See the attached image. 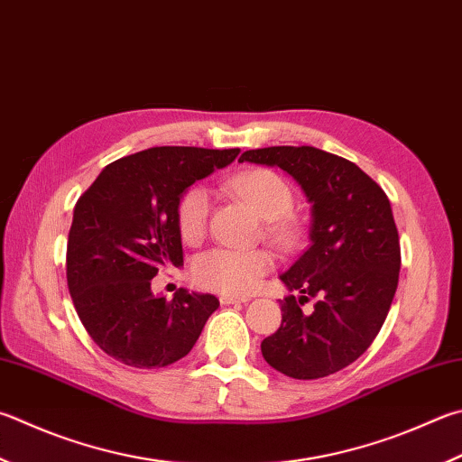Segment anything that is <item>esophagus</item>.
Returning <instances> with one entry per match:
<instances>
[{
	"mask_svg": "<svg viewBox=\"0 0 462 462\" xmlns=\"http://www.w3.org/2000/svg\"><path fill=\"white\" fill-rule=\"evenodd\" d=\"M246 297H228V295H224V297H220V303L222 305H240V303H246Z\"/></svg>",
	"mask_w": 462,
	"mask_h": 462,
	"instance_id": "obj_1",
	"label": "esophagus"
}]
</instances>
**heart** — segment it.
Instances as JSON below:
<instances>
[{"label": "heart", "instance_id": "obj_1", "mask_svg": "<svg viewBox=\"0 0 462 462\" xmlns=\"http://www.w3.org/2000/svg\"><path fill=\"white\" fill-rule=\"evenodd\" d=\"M234 194L256 209L268 222V236L282 248L297 246L303 238V228L289 212L295 206V194L289 181L271 170H248L230 180ZM212 194L202 183L188 188L178 202V228L181 238L196 245L208 232ZM274 268V256L266 250H234L212 248L199 254L191 266L194 281L202 289L222 295H248L260 279Z\"/></svg>", "mask_w": 462, "mask_h": 462}]
</instances>
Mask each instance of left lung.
Listing matches in <instances>:
<instances>
[{"instance_id": "1", "label": "left lung", "mask_w": 462, "mask_h": 462, "mask_svg": "<svg viewBox=\"0 0 462 462\" xmlns=\"http://www.w3.org/2000/svg\"><path fill=\"white\" fill-rule=\"evenodd\" d=\"M240 162L276 165L313 204L311 246L281 281L282 321L260 343L268 365L295 380L343 370L372 346L388 317L400 274V238L390 199L356 163L317 147L245 151ZM309 298L318 303L302 311Z\"/></svg>"}]
</instances>
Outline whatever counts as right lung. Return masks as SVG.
<instances>
[{"label": "right lung", "mask_w": 462, "mask_h": 462, "mask_svg": "<svg viewBox=\"0 0 462 462\" xmlns=\"http://www.w3.org/2000/svg\"><path fill=\"white\" fill-rule=\"evenodd\" d=\"M240 149L151 147L108 163L79 198L66 248V281L92 341L141 370L186 357L220 300L180 289L151 292L165 266L183 264L178 202L230 165Z\"/></svg>", "instance_id": "right-lung-1"}]
</instances>
